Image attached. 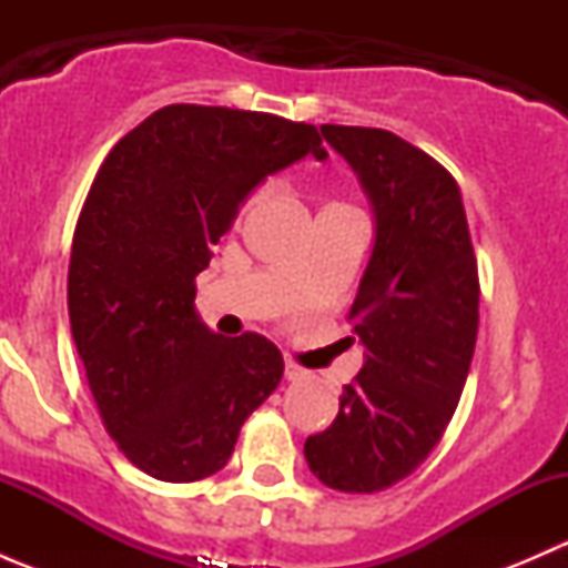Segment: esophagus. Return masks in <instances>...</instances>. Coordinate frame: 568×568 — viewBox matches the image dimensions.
<instances>
[{"label":"esophagus","mask_w":568,"mask_h":568,"mask_svg":"<svg viewBox=\"0 0 568 568\" xmlns=\"http://www.w3.org/2000/svg\"><path fill=\"white\" fill-rule=\"evenodd\" d=\"M305 376H307L305 368H300V365H296V363L285 359V379H288V382H300V379H305Z\"/></svg>","instance_id":"1"}]
</instances>
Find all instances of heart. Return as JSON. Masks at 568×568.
<instances>
[{
    "instance_id": "obj_1",
    "label": "heart",
    "mask_w": 568,
    "mask_h": 568,
    "mask_svg": "<svg viewBox=\"0 0 568 568\" xmlns=\"http://www.w3.org/2000/svg\"><path fill=\"white\" fill-rule=\"evenodd\" d=\"M255 200H257V194H252V197L247 200V205H244V209H250V205H252V203H255Z\"/></svg>"
}]
</instances>
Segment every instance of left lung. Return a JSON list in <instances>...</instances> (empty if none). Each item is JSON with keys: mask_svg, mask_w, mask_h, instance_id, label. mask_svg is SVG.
<instances>
[{"mask_svg": "<svg viewBox=\"0 0 568 568\" xmlns=\"http://www.w3.org/2000/svg\"><path fill=\"white\" fill-rule=\"evenodd\" d=\"M321 134L363 183L376 242L348 311L363 371L305 459L329 489L371 495L415 473L454 417L478 335V261L443 164L385 129Z\"/></svg>", "mask_w": 568, "mask_h": 568, "instance_id": "left-lung-1", "label": "left lung"}]
</instances>
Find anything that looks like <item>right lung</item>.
I'll return each mask as SVG.
<instances>
[{
  "instance_id": "1",
  "label": "right lung",
  "mask_w": 568,
  "mask_h": 568,
  "mask_svg": "<svg viewBox=\"0 0 568 568\" xmlns=\"http://www.w3.org/2000/svg\"><path fill=\"white\" fill-rule=\"evenodd\" d=\"M307 153L326 159L311 123L170 104L109 151L90 186L68 266L73 343L109 437L151 478L189 484L225 467L280 385V348L211 332L194 277L252 189Z\"/></svg>"
}]
</instances>
